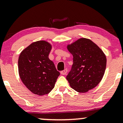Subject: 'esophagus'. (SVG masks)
I'll return each instance as SVG.
<instances>
[{"label":"esophagus","mask_w":123,"mask_h":123,"mask_svg":"<svg viewBox=\"0 0 123 123\" xmlns=\"http://www.w3.org/2000/svg\"><path fill=\"white\" fill-rule=\"evenodd\" d=\"M67 73V68H66V69H64V70L62 71V72H60V73H61L62 75H65V74H66Z\"/></svg>","instance_id":"esophagus-1"}]
</instances>
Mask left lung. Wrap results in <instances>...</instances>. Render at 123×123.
I'll list each match as a JSON object with an SVG mask.
<instances>
[{"instance_id": "obj_1", "label": "left lung", "mask_w": 123, "mask_h": 123, "mask_svg": "<svg viewBox=\"0 0 123 123\" xmlns=\"http://www.w3.org/2000/svg\"><path fill=\"white\" fill-rule=\"evenodd\" d=\"M67 49L73 56V64L66 77L71 87L79 93H85L97 86L106 67L103 51L85 38L68 45Z\"/></svg>"}]
</instances>
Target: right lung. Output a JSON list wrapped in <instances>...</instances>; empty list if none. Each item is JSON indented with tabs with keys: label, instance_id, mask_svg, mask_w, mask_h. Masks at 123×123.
<instances>
[{
	"label": "right lung",
	"instance_id": "add662e5",
	"mask_svg": "<svg viewBox=\"0 0 123 123\" xmlns=\"http://www.w3.org/2000/svg\"><path fill=\"white\" fill-rule=\"evenodd\" d=\"M51 46L44 40L31 43L21 52L18 68L22 82L35 94H47L54 88L60 73L49 58Z\"/></svg>",
	"mask_w": 123,
	"mask_h": 123
}]
</instances>
